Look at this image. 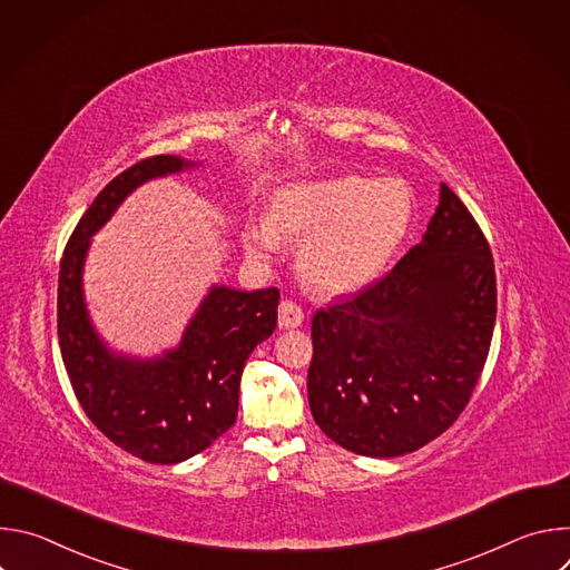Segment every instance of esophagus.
<instances>
[{"instance_id": "34e87169", "label": "esophagus", "mask_w": 570, "mask_h": 570, "mask_svg": "<svg viewBox=\"0 0 570 570\" xmlns=\"http://www.w3.org/2000/svg\"><path fill=\"white\" fill-rule=\"evenodd\" d=\"M302 320H304V311L293 299H284L279 304V330H295L299 327Z\"/></svg>"}]
</instances>
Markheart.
<instances>
[{
  "label": "heart",
  "mask_w": 570,
  "mask_h": 570,
  "mask_svg": "<svg viewBox=\"0 0 570 570\" xmlns=\"http://www.w3.org/2000/svg\"><path fill=\"white\" fill-rule=\"evenodd\" d=\"M415 216V194L401 178L338 176L282 187L271 218L257 216L243 227V246L257 262L286 248V236L302 238L297 271L327 295L370 284L392 259Z\"/></svg>",
  "instance_id": "heart-1"
}]
</instances>
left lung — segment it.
Listing matches in <instances>:
<instances>
[{"label":"left lung","mask_w":570,"mask_h":570,"mask_svg":"<svg viewBox=\"0 0 570 570\" xmlns=\"http://www.w3.org/2000/svg\"><path fill=\"white\" fill-rule=\"evenodd\" d=\"M490 243L446 187L426 234L383 279L313 315L315 424L367 458L413 453L464 411L490 354Z\"/></svg>","instance_id":"8db88e82"}]
</instances>
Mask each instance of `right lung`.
Returning a JSON list of instances; mask_svg holds the SVG:
<instances>
[{
	"label": "right lung",
	"mask_w": 570,
	"mask_h": 570,
	"mask_svg": "<svg viewBox=\"0 0 570 570\" xmlns=\"http://www.w3.org/2000/svg\"><path fill=\"white\" fill-rule=\"evenodd\" d=\"M198 167L155 155L119 174L80 216L58 273V341L73 394L119 449L153 464H176L218 440L238 411L246 361L277 327V288L212 286L178 347L155 358L112 352L97 334L83 295L92 236L139 185Z\"/></svg>",
	"instance_id": "add662e5"
}]
</instances>
